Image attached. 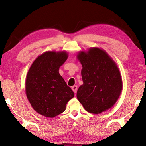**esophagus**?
<instances>
[{"label": "esophagus", "mask_w": 146, "mask_h": 146, "mask_svg": "<svg viewBox=\"0 0 146 146\" xmlns=\"http://www.w3.org/2000/svg\"><path fill=\"white\" fill-rule=\"evenodd\" d=\"M71 89H72V90L74 92V93L76 94V91H77V89H78V87H77L76 85H74V86H72V87H71Z\"/></svg>", "instance_id": "obj_1"}]
</instances>
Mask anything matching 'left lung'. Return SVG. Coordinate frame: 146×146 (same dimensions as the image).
Returning <instances> with one entry per match:
<instances>
[{"label":"left lung","instance_id":"obj_1","mask_svg":"<svg viewBox=\"0 0 146 146\" xmlns=\"http://www.w3.org/2000/svg\"><path fill=\"white\" fill-rule=\"evenodd\" d=\"M82 65L83 84L76 97L88 112L98 114L112 107L122 90L119 68L105 50L90 48L76 56Z\"/></svg>","mask_w":146,"mask_h":146}]
</instances>
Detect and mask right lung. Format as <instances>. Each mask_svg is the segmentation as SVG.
<instances>
[{
    "label": "right lung",
    "instance_id": "add662e5",
    "mask_svg": "<svg viewBox=\"0 0 146 146\" xmlns=\"http://www.w3.org/2000/svg\"><path fill=\"white\" fill-rule=\"evenodd\" d=\"M68 57L66 51H46L34 61L26 78V94L33 109L41 115L53 118L66 110L74 93L59 69Z\"/></svg>",
    "mask_w": 146,
    "mask_h": 146
}]
</instances>
